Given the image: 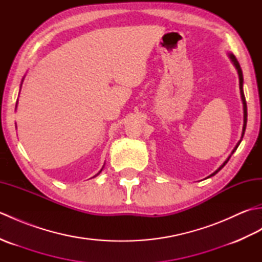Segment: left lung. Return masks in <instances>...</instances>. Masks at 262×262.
Returning a JSON list of instances; mask_svg holds the SVG:
<instances>
[{
  "instance_id": "left-lung-1",
  "label": "left lung",
  "mask_w": 262,
  "mask_h": 262,
  "mask_svg": "<svg viewBox=\"0 0 262 262\" xmlns=\"http://www.w3.org/2000/svg\"><path fill=\"white\" fill-rule=\"evenodd\" d=\"M229 56H230V58H231V60H232V63H233V65L235 66V69H236V71H237V74H238V81H240V93H241V99H242V103H243V129H242V137H241V140L238 141V143L236 144V146L234 147V149H233L232 151V153H231V155L234 153L235 151H236V148H237V146L240 145V143H241V141H242V138H243V135H244V132H246V127H247V119H248V111H247V101H246V97H244V92H243V74H242V70H241V66H240V64H238V62H237V59H236V57L234 56V55L233 54H229ZM231 155L229 158L226 159V161L225 162L222 164L219 169H217L214 173H211L209 177H213V176H215L217 172H219L220 170H222V168H224V165L229 162V160H230V158H231ZM208 177V178H209Z\"/></svg>"
}]
</instances>
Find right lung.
I'll return each instance as SVG.
<instances>
[{
  "label": "right lung",
  "instance_id": "right-lung-1",
  "mask_svg": "<svg viewBox=\"0 0 262 262\" xmlns=\"http://www.w3.org/2000/svg\"><path fill=\"white\" fill-rule=\"evenodd\" d=\"M15 107H16V105H15ZM101 171H102V169H101V170H100V171H99V173H100V172H101ZM99 173H97V174H96V176H94V177H97V176H98V174H99Z\"/></svg>",
  "mask_w": 262,
  "mask_h": 262
}]
</instances>
